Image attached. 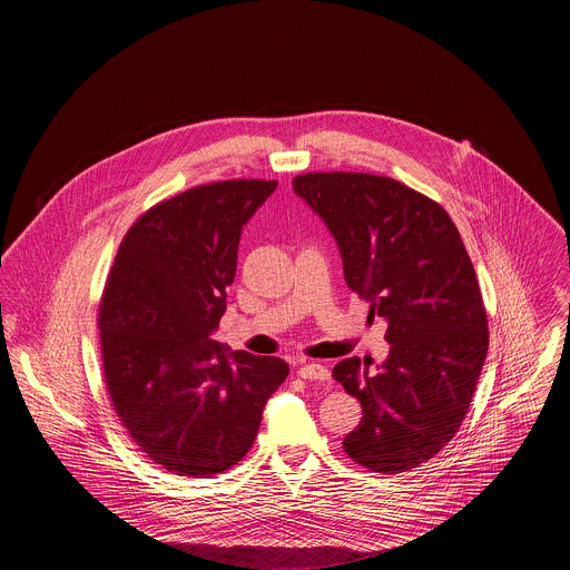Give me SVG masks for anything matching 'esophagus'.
Masks as SVG:
<instances>
[{"mask_svg":"<svg viewBox=\"0 0 570 570\" xmlns=\"http://www.w3.org/2000/svg\"><path fill=\"white\" fill-rule=\"evenodd\" d=\"M298 376L305 380H325L331 379V372H328V367L325 365H321V363H305V365H301L298 367Z\"/></svg>","mask_w":570,"mask_h":570,"instance_id":"34e87169","label":"esophagus"}]
</instances>
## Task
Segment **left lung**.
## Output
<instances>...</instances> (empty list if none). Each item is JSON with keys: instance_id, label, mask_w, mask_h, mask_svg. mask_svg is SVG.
I'll list each match as a JSON object with an SVG mask.
<instances>
[{"instance_id": "left-lung-1", "label": "left lung", "mask_w": 570, "mask_h": 570, "mask_svg": "<svg viewBox=\"0 0 570 570\" xmlns=\"http://www.w3.org/2000/svg\"><path fill=\"white\" fill-rule=\"evenodd\" d=\"M293 190L325 219L348 288L389 323L376 374L358 356L333 367L363 407L344 451L372 472L419 468L458 434L489 348L460 230L435 200L382 175L305 173Z\"/></svg>"}]
</instances>
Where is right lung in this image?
Listing matches in <instances>:
<instances>
[{
  "label": "right lung",
  "instance_id": "add662e5",
  "mask_svg": "<svg viewBox=\"0 0 570 570\" xmlns=\"http://www.w3.org/2000/svg\"><path fill=\"white\" fill-rule=\"evenodd\" d=\"M277 181L196 186L126 233L98 307L110 402L136 446L177 476L244 460L263 407L288 376L277 356L212 340L237 272L242 228Z\"/></svg>",
  "mask_w": 570,
  "mask_h": 570
}]
</instances>
